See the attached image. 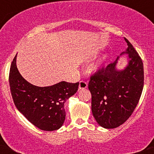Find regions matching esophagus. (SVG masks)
I'll list each match as a JSON object with an SVG mask.
<instances>
[{
	"label": "esophagus",
	"mask_w": 154,
	"mask_h": 154,
	"mask_svg": "<svg viewBox=\"0 0 154 154\" xmlns=\"http://www.w3.org/2000/svg\"><path fill=\"white\" fill-rule=\"evenodd\" d=\"M87 87H88L87 82L83 80L80 81V84H79V89H80V90H81V89H85Z\"/></svg>",
	"instance_id": "1"
}]
</instances>
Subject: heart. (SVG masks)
Returning a JSON list of instances; mask_svg holds the SVG:
<instances>
[{"mask_svg": "<svg viewBox=\"0 0 154 154\" xmlns=\"http://www.w3.org/2000/svg\"><path fill=\"white\" fill-rule=\"evenodd\" d=\"M104 60H105V57H104V58H103L102 59H101V60H99V61H98L97 63L91 65V72H98V71L101 69V67H102V63H103V62H104Z\"/></svg>", "mask_w": 154, "mask_h": 154, "instance_id": "1", "label": "heart"}]
</instances>
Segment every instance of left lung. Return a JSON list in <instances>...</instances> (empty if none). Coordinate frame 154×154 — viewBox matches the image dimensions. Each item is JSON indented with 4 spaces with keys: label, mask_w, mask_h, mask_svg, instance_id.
Returning <instances> with one entry per match:
<instances>
[{
    "label": "left lung",
    "mask_w": 154,
    "mask_h": 154,
    "mask_svg": "<svg viewBox=\"0 0 154 154\" xmlns=\"http://www.w3.org/2000/svg\"><path fill=\"white\" fill-rule=\"evenodd\" d=\"M121 55L128 54L125 69L116 68L118 59L91 75L88 89L91 110L96 122L105 129L122 125L131 116L143 92L144 69L142 59L130 42Z\"/></svg>",
    "instance_id": "left-lung-1"
}]
</instances>
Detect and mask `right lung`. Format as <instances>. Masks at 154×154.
Segmentation results:
<instances>
[{"instance_id":"add662e5","label":"right lung","mask_w":154,"mask_h":154,"mask_svg":"<svg viewBox=\"0 0 154 154\" xmlns=\"http://www.w3.org/2000/svg\"><path fill=\"white\" fill-rule=\"evenodd\" d=\"M17 55L10 67V90L13 101L32 124L44 131L60 129L66 118L64 103L78 90L76 83L62 82L47 87L33 85L25 80L16 65Z\"/></svg>"}]
</instances>
